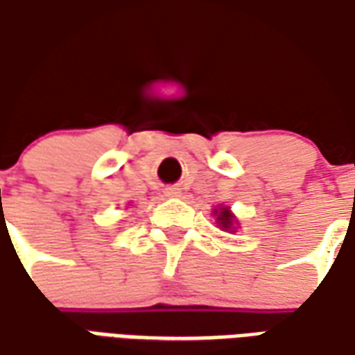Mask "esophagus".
<instances>
[{
  "mask_svg": "<svg viewBox=\"0 0 355 355\" xmlns=\"http://www.w3.org/2000/svg\"><path fill=\"white\" fill-rule=\"evenodd\" d=\"M165 196L177 198V196H180V188H169V190H165Z\"/></svg>",
  "mask_w": 355,
  "mask_h": 355,
  "instance_id": "obj_1",
  "label": "esophagus"
}]
</instances>
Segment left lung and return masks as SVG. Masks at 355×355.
Returning a JSON list of instances; mask_svg holds the SVG:
<instances>
[{"label":"left lung","instance_id":"1","mask_svg":"<svg viewBox=\"0 0 355 355\" xmlns=\"http://www.w3.org/2000/svg\"><path fill=\"white\" fill-rule=\"evenodd\" d=\"M236 223H238V220H236ZM216 224H218L223 230H230L232 224H234V215L230 213V209H220V213H216Z\"/></svg>","mask_w":355,"mask_h":355}]
</instances>
